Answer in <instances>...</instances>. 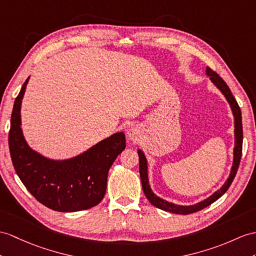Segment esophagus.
Here are the masks:
<instances>
[{
    "label": "esophagus",
    "instance_id": "34e87169",
    "mask_svg": "<svg viewBox=\"0 0 256 256\" xmlns=\"http://www.w3.org/2000/svg\"><path fill=\"white\" fill-rule=\"evenodd\" d=\"M127 134H128V138L130 140L134 141V140H136V138H138V136H139V129L136 127L129 128L128 132H127Z\"/></svg>",
    "mask_w": 256,
    "mask_h": 256
}]
</instances>
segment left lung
<instances>
[{"instance_id":"1","label":"left lung","mask_w":256,"mask_h":256,"mask_svg":"<svg viewBox=\"0 0 256 256\" xmlns=\"http://www.w3.org/2000/svg\"><path fill=\"white\" fill-rule=\"evenodd\" d=\"M206 74H208L210 80L213 81V84L217 86L218 89L222 91L224 96H226L227 101L229 102L230 106H232V113L234 116V164L232 167V172H230L229 178L227 179V182H225L220 190H217L214 194H212L210 198H208L206 200H204L200 203L191 205V206H182V205H177L170 202H167L163 198H160L156 196L152 192L151 188H150L148 184V164H146V158L144 156V154L139 150L138 155H139V172H140V178H141V182H142V189L144 194L146 196L148 200L151 202L152 205H154L155 208H160L166 212H170V213L174 214H182V215H188L191 213H196V212L201 210L205 208L212 203H214L216 200H218L224 193H225L228 189L230 184L234 182V179L236 177V174L238 172L239 164L241 160V155H242V140H243V130H242V117H241V110L239 108L238 103H236L234 96H232V91H230L229 86L225 81L222 80V77H220V74L215 72L214 70H212L210 67L206 68Z\"/></svg>"}]
</instances>
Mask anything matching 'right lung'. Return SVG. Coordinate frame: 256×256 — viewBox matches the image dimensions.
<instances>
[{
    "label": "right lung",
    "instance_id": "obj_1",
    "mask_svg": "<svg viewBox=\"0 0 256 256\" xmlns=\"http://www.w3.org/2000/svg\"><path fill=\"white\" fill-rule=\"evenodd\" d=\"M29 77L17 96L10 116L8 146L16 174L36 200L58 212H78L96 206L104 198L108 174L126 148L117 132L78 156L53 160L31 150L20 128V105Z\"/></svg>",
    "mask_w": 256,
    "mask_h": 256
}]
</instances>
